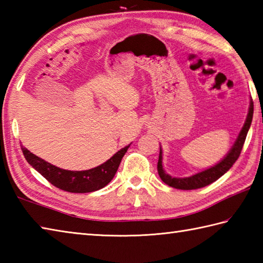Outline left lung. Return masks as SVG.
I'll list each match as a JSON object with an SVG mask.
<instances>
[{"mask_svg":"<svg viewBox=\"0 0 263 263\" xmlns=\"http://www.w3.org/2000/svg\"><path fill=\"white\" fill-rule=\"evenodd\" d=\"M252 118H253V101L251 100L250 102V108H249V114L248 117H246V121L244 123L243 127L239 132V135L236 139V141L234 143V146L231 147L229 153L223 157L222 161H220L218 164H215L214 166H211L210 168L204 170V171L194 174L192 177L188 178H173L171 176H168L167 173H165L163 168V153L162 149L159 151V157H158V163H157V171H158V176L162 179V181L164 183H166L167 186L177 188V189H182V190H192V189H198V188H203L205 186H209L210 183H212L214 181L222 177L223 174L228 171V170L234 165V163L237 161L241 148L244 146L246 136H248L249 128L251 126L252 123Z\"/></svg>","mask_w":263,"mask_h":263,"instance_id":"left-lung-1","label":"left lung"}]
</instances>
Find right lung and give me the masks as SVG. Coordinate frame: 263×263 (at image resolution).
Returning a JSON list of instances; mask_svg holds the SVG:
<instances>
[{
	"label": "right lung",
	"mask_w": 263,
	"mask_h": 263,
	"mask_svg": "<svg viewBox=\"0 0 263 263\" xmlns=\"http://www.w3.org/2000/svg\"><path fill=\"white\" fill-rule=\"evenodd\" d=\"M128 147L130 145L122 148L101 165L85 171H68L57 167L34 155L25 147L22 148V151L26 161L54 187L68 193L84 194L104 188L111 181Z\"/></svg>",
	"instance_id": "add662e5"
}]
</instances>
